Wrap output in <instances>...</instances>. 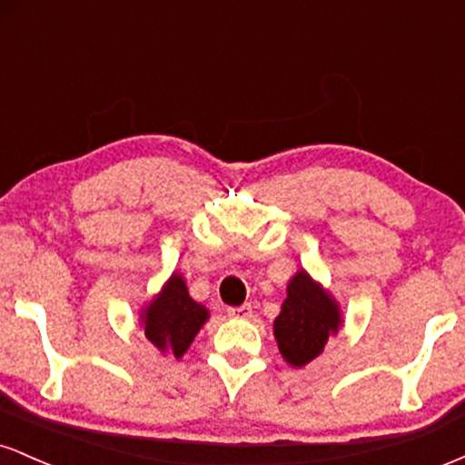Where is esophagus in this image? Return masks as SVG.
I'll return each mask as SVG.
<instances>
[{"instance_id": "esophagus-1", "label": "esophagus", "mask_w": 465, "mask_h": 465, "mask_svg": "<svg viewBox=\"0 0 465 465\" xmlns=\"http://www.w3.org/2000/svg\"><path fill=\"white\" fill-rule=\"evenodd\" d=\"M227 314L229 317H236V319H249L251 314H253V308H251V303H242V306L227 308Z\"/></svg>"}]
</instances>
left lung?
<instances>
[{"label": "left lung", "mask_w": 465, "mask_h": 465, "mask_svg": "<svg viewBox=\"0 0 465 465\" xmlns=\"http://www.w3.org/2000/svg\"><path fill=\"white\" fill-rule=\"evenodd\" d=\"M341 311L306 271L288 282V295L277 314L273 332L288 365L303 367L322 354L325 343L339 332Z\"/></svg>", "instance_id": "8db88e82"}]
</instances>
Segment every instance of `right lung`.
<instances>
[{
  "mask_svg": "<svg viewBox=\"0 0 465 465\" xmlns=\"http://www.w3.org/2000/svg\"><path fill=\"white\" fill-rule=\"evenodd\" d=\"M207 317V308L192 300L183 277L174 273L143 311V334L157 350L181 359Z\"/></svg>",
  "mask_w": 465,
  "mask_h": 465,
  "instance_id": "obj_1",
  "label": "right lung"
}]
</instances>
